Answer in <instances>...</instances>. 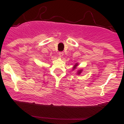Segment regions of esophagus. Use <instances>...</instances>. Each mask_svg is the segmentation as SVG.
I'll return each mask as SVG.
<instances>
[{
  "label": "esophagus",
  "instance_id": "obj_1",
  "mask_svg": "<svg viewBox=\"0 0 124 124\" xmlns=\"http://www.w3.org/2000/svg\"><path fill=\"white\" fill-rule=\"evenodd\" d=\"M58 54H59V56H62L63 55V52H59V53H58Z\"/></svg>",
  "mask_w": 124,
  "mask_h": 124
}]
</instances>
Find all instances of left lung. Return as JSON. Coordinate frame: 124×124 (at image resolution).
I'll list each match as a JSON object with an SVG mask.
<instances>
[{"mask_svg": "<svg viewBox=\"0 0 124 124\" xmlns=\"http://www.w3.org/2000/svg\"><path fill=\"white\" fill-rule=\"evenodd\" d=\"M77 65H77V64H76V65H75V67H74V68H76V66H77ZM81 72H82V70H79V71H78V75H79V74L81 73Z\"/></svg>", "mask_w": 124, "mask_h": 124, "instance_id": "1", "label": "left lung"}]
</instances>
